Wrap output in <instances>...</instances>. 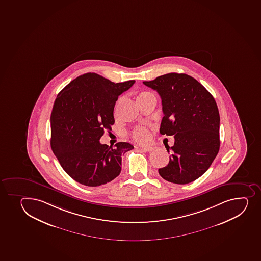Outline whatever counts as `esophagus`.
Instances as JSON below:
<instances>
[{"label": "esophagus", "instance_id": "34e87169", "mask_svg": "<svg viewBox=\"0 0 261 261\" xmlns=\"http://www.w3.org/2000/svg\"><path fill=\"white\" fill-rule=\"evenodd\" d=\"M142 151H149V152H151V151H154L156 147L155 146H144V147L140 148Z\"/></svg>", "mask_w": 261, "mask_h": 261}]
</instances>
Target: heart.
Instances as JSON below:
<instances>
[{"label": "heart", "mask_w": 261, "mask_h": 261, "mask_svg": "<svg viewBox=\"0 0 261 261\" xmlns=\"http://www.w3.org/2000/svg\"><path fill=\"white\" fill-rule=\"evenodd\" d=\"M151 97H154L152 93L146 92V91H142V92H138L136 100L138 102L141 100L147 99ZM133 138L139 143L147 142L150 139V131L146 127L139 126L137 128H135V131L133 132Z\"/></svg>", "instance_id": "heart-1"}]
</instances>
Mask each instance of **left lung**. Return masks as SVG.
<instances>
[{
	"label": "left lung",
	"mask_w": 261,
	"mask_h": 261,
	"mask_svg": "<svg viewBox=\"0 0 261 261\" xmlns=\"http://www.w3.org/2000/svg\"><path fill=\"white\" fill-rule=\"evenodd\" d=\"M143 84L161 97L160 134L175 138L173 146L165 145L169 153L172 151L159 175L176 184L194 181L209 169L219 151L220 116L214 97L185 73H167Z\"/></svg>",
	"instance_id": "1"
}]
</instances>
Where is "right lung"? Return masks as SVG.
Returning a JSON list of instances; mask_svg holds the SVG:
<instances>
[{
    "mask_svg": "<svg viewBox=\"0 0 261 261\" xmlns=\"http://www.w3.org/2000/svg\"><path fill=\"white\" fill-rule=\"evenodd\" d=\"M135 82L114 83L87 73L57 95L50 116V145L62 169L77 182L98 187L120 175L121 156L134 146L119 142L109 147L99 140L115 123L114 107L119 96Z\"/></svg>",
    "mask_w": 261,
    "mask_h": 261,
    "instance_id": "obj_1",
    "label": "right lung"
}]
</instances>
